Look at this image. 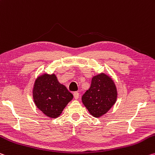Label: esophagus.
Returning a JSON list of instances; mask_svg holds the SVG:
<instances>
[{
	"mask_svg": "<svg viewBox=\"0 0 155 155\" xmlns=\"http://www.w3.org/2000/svg\"><path fill=\"white\" fill-rule=\"evenodd\" d=\"M74 97L75 99H78V97H79V94H78V92H74L73 93Z\"/></svg>",
	"mask_w": 155,
	"mask_h": 155,
	"instance_id": "1",
	"label": "esophagus"
}]
</instances>
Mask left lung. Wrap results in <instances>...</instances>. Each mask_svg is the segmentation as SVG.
<instances>
[{
	"label": "left lung",
	"mask_w": 155,
	"mask_h": 155,
	"mask_svg": "<svg viewBox=\"0 0 155 155\" xmlns=\"http://www.w3.org/2000/svg\"><path fill=\"white\" fill-rule=\"evenodd\" d=\"M117 97L113 81L101 73L92 78L90 87L82 96V102L92 116L99 117L111 108Z\"/></svg>",
	"instance_id": "8db88e82"
}]
</instances>
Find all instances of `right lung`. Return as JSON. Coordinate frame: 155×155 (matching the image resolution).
Returning a JSON list of instances; mask_svg holds the SVG:
<instances>
[{
    "mask_svg": "<svg viewBox=\"0 0 155 155\" xmlns=\"http://www.w3.org/2000/svg\"><path fill=\"white\" fill-rule=\"evenodd\" d=\"M34 103L46 116H59L73 95L61 84L54 74H45L36 80L33 90Z\"/></svg>",
    "mask_w": 155,
    "mask_h": 155,
    "instance_id": "add662e5",
    "label": "right lung"
}]
</instances>
